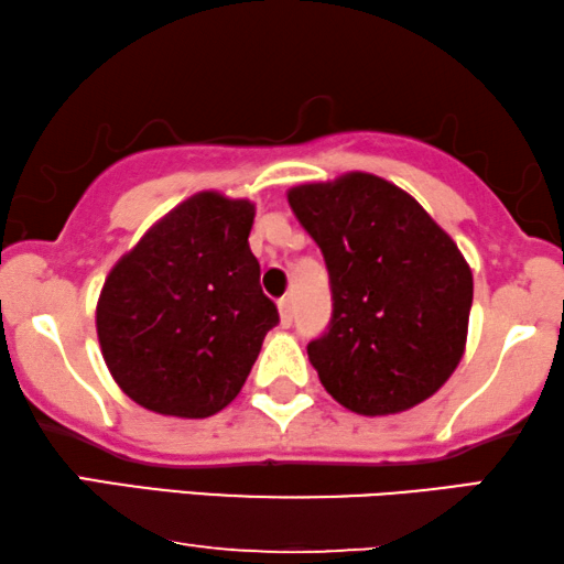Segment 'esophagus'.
I'll return each instance as SVG.
<instances>
[{
  "label": "esophagus",
  "instance_id": "obj_1",
  "mask_svg": "<svg viewBox=\"0 0 564 564\" xmlns=\"http://www.w3.org/2000/svg\"><path fill=\"white\" fill-rule=\"evenodd\" d=\"M280 318H282V326L290 328L292 326V318H295V311H292V297H282L280 303Z\"/></svg>",
  "mask_w": 564,
  "mask_h": 564
}]
</instances>
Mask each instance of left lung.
I'll list each match as a JSON object with an SVG mask.
<instances>
[{
	"instance_id": "1",
	"label": "left lung",
	"mask_w": 564,
	"mask_h": 564,
	"mask_svg": "<svg viewBox=\"0 0 564 564\" xmlns=\"http://www.w3.org/2000/svg\"><path fill=\"white\" fill-rule=\"evenodd\" d=\"M323 253L330 321L307 357L330 395L388 415L434 395L465 351L473 272L449 236L395 184L349 174L290 189Z\"/></svg>"
}]
</instances>
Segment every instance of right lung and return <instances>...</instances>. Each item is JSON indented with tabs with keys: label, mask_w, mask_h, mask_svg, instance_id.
<instances>
[{
	"label": "right lung",
	"mask_w": 564,
	"mask_h": 564,
	"mask_svg": "<svg viewBox=\"0 0 564 564\" xmlns=\"http://www.w3.org/2000/svg\"><path fill=\"white\" fill-rule=\"evenodd\" d=\"M253 205L189 197L107 276L97 336L115 382L161 415L207 419L243 388L280 323L249 249Z\"/></svg>",
	"instance_id": "obj_1"
}]
</instances>
